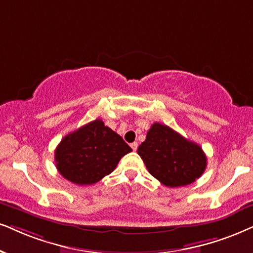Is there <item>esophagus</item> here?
Returning a JSON list of instances; mask_svg holds the SVG:
<instances>
[{
    "label": "esophagus",
    "mask_w": 253,
    "mask_h": 253,
    "mask_svg": "<svg viewBox=\"0 0 253 253\" xmlns=\"http://www.w3.org/2000/svg\"><path fill=\"white\" fill-rule=\"evenodd\" d=\"M130 147H132V149L134 150V152H135V150L137 149V142H133V143H130Z\"/></svg>",
    "instance_id": "esophagus-1"
}]
</instances>
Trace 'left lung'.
Wrapping results in <instances>:
<instances>
[{"label":"left lung","mask_w":253,"mask_h":253,"mask_svg":"<svg viewBox=\"0 0 253 253\" xmlns=\"http://www.w3.org/2000/svg\"><path fill=\"white\" fill-rule=\"evenodd\" d=\"M137 154L150 175L170 188L193 183L207 167V156L197 143L159 123L152 125Z\"/></svg>","instance_id":"obj_1"}]
</instances>
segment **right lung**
Segmentation results:
<instances>
[{
  "mask_svg": "<svg viewBox=\"0 0 253 253\" xmlns=\"http://www.w3.org/2000/svg\"><path fill=\"white\" fill-rule=\"evenodd\" d=\"M132 148L100 119L64 136L55 150L56 167L66 180L93 184L111 174Z\"/></svg>",
  "mask_w": 253,
  "mask_h": 253,
  "instance_id": "1",
  "label": "right lung"
}]
</instances>
